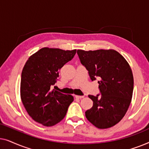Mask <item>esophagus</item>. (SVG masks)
Wrapping results in <instances>:
<instances>
[{
    "instance_id": "esophagus-1",
    "label": "esophagus",
    "mask_w": 149,
    "mask_h": 149,
    "mask_svg": "<svg viewBox=\"0 0 149 149\" xmlns=\"http://www.w3.org/2000/svg\"><path fill=\"white\" fill-rule=\"evenodd\" d=\"M84 97H85L84 95H75V97H76V98H78V99L83 98Z\"/></svg>"
}]
</instances>
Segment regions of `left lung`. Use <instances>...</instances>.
<instances>
[{"label": "left lung", "mask_w": 149, "mask_h": 149, "mask_svg": "<svg viewBox=\"0 0 149 149\" xmlns=\"http://www.w3.org/2000/svg\"><path fill=\"white\" fill-rule=\"evenodd\" d=\"M91 81L98 78L101 95H89L93 107L85 112L87 120L99 129L119 123L127 113L134 89L132 69L123 56L113 49L77 50Z\"/></svg>", "instance_id": "8db88e82"}]
</instances>
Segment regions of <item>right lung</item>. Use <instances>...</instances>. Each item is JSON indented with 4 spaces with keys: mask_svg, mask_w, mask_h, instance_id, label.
Returning a JSON list of instances; mask_svg holds the SVG:
<instances>
[{
    "mask_svg": "<svg viewBox=\"0 0 149 149\" xmlns=\"http://www.w3.org/2000/svg\"><path fill=\"white\" fill-rule=\"evenodd\" d=\"M77 50L43 47L32 54L24 65L20 83L22 102L32 119L50 127L66 115L74 100L71 95L51 89L59 70L74 56Z\"/></svg>",
    "mask_w": 149,
    "mask_h": 149,
    "instance_id": "1",
    "label": "right lung"
}]
</instances>
